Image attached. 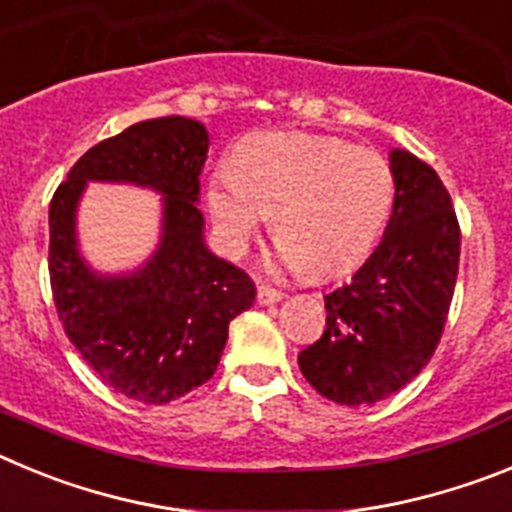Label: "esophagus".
<instances>
[{
    "label": "esophagus",
    "instance_id": "1",
    "mask_svg": "<svg viewBox=\"0 0 512 512\" xmlns=\"http://www.w3.org/2000/svg\"><path fill=\"white\" fill-rule=\"evenodd\" d=\"M256 300H259V305H277L279 300H284V292H279V289H271V287H259V292H256Z\"/></svg>",
    "mask_w": 512,
    "mask_h": 512
}]
</instances>
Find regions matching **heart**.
Wrapping results in <instances>:
<instances>
[{"label":"heart","mask_w":512,"mask_h":512,"mask_svg":"<svg viewBox=\"0 0 512 512\" xmlns=\"http://www.w3.org/2000/svg\"><path fill=\"white\" fill-rule=\"evenodd\" d=\"M392 200L395 176L382 153L315 133L243 140L235 169L223 166L207 189L233 256H243L274 215L279 261L315 282L348 274L372 253Z\"/></svg>","instance_id":"obj_1"}]
</instances>
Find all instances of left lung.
<instances>
[{"label": "left lung", "mask_w": 512, "mask_h": 512, "mask_svg": "<svg viewBox=\"0 0 512 512\" xmlns=\"http://www.w3.org/2000/svg\"><path fill=\"white\" fill-rule=\"evenodd\" d=\"M395 202L382 241L351 282L325 295V330L300 372L338 405H374L413 382L436 351L459 274V223L436 171L390 151Z\"/></svg>", "instance_id": "1"}]
</instances>
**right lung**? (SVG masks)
I'll use <instances>...</instances> for the list:
<instances>
[{
	"label": "right lung",
	"mask_w": 512,
	"mask_h": 512,
	"mask_svg": "<svg viewBox=\"0 0 512 512\" xmlns=\"http://www.w3.org/2000/svg\"><path fill=\"white\" fill-rule=\"evenodd\" d=\"M207 148V128L189 117L135 122L76 161L48 212V269L66 336L102 382L146 405L205 384L220 364L230 320L256 300L246 271L205 243L197 202ZM89 181L162 194L157 251L138 270L104 275L83 259L75 215Z\"/></svg>",
	"instance_id": "obj_1"
}]
</instances>
